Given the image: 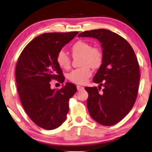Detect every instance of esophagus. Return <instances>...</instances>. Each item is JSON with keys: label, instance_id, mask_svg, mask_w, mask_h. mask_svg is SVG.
<instances>
[{"label": "esophagus", "instance_id": "34e87169", "mask_svg": "<svg viewBox=\"0 0 152 152\" xmlns=\"http://www.w3.org/2000/svg\"><path fill=\"white\" fill-rule=\"evenodd\" d=\"M76 87H77V89H78V91H81V90H83V89H84L83 86H80V85H77Z\"/></svg>", "mask_w": 152, "mask_h": 152}]
</instances>
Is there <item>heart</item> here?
<instances>
[{
  "mask_svg": "<svg viewBox=\"0 0 152 152\" xmlns=\"http://www.w3.org/2000/svg\"><path fill=\"white\" fill-rule=\"evenodd\" d=\"M71 52L74 57H80V64L82 67L72 71L69 74L68 78L72 83L83 85L92 74L91 67L97 69L102 64V51L97 47H91L87 42L78 40L72 46ZM56 61L61 69H67L70 67L71 59L63 50L57 53Z\"/></svg>",
  "mask_w": 152,
  "mask_h": 152,
  "instance_id": "obj_1",
  "label": "heart"
}]
</instances>
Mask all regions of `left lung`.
Masks as SVG:
<instances>
[{
	"label": "left lung",
	"mask_w": 152,
	"mask_h": 152,
	"mask_svg": "<svg viewBox=\"0 0 152 152\" xmlns=\"http://www.w3.org/2000/svg\"><path fill=\"white\" fill-rule=\"evenodd\" d=\"M78 37L96 38L102 44V64L93 78L99 86L85 87L87 108L94 120L112 126L128 114L136 101L140 72L135 53L124 38L109 30L85 31ZM101 86L104 89L99 91Z\"/></svg>",
	"instance_id": "8db88e82"
}]
</instances>
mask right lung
<instances>
[{
	"label": "right lung",
	"mask_w": 152,
	"mask_h": 152,
	"mask_svg": "<svg viewBox=\"0 0 152 152\" xmlns=\"http://www.w3.org/2000/svg\"><path fill=\"white\" fill-rule=\"evenodd\" d=\"M78 34H42L26 45L18 59L15 78L21 104L30 119L42 129H55L66 120L69 99L76 93V86L67 83L56 91L50 88V82H64L56 57Z\"/></svg>",
	"instance_id": "1"
}]
</instances>
